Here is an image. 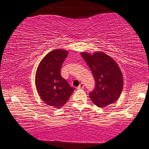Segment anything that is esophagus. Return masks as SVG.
<instances>
[{
    "mask_svg": "<svg viewBox=\"0 0 149 149\" xmlns=\"http://www.w3.org/2000/svg\"><path fill=\"white\" fill-rule=\"evenodd\" d=\"M84 88V85L82 83H81L80 84H79V86L77 88V89H83Z\"/></svg>",
    "mask_w": 149,
    "mask_h": 149,
    "instance_id": "34e87169",
    "label": "esophagus"
}]
</instances>
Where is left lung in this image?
<instances>
[{
  "mask_svg": "<svg viewBox=\"0 0 149 149\" xmlns=\"http://www.w3.org/2000/svg\"><path fill=\"white\" fill-rule=\"evenodd\" d=\"M95 79V88L89 94L98 107L114 103L118 99L123 86V75L116 61L103 52L93 54L81 53Z\"/></svg>",
  "mask_w": 149,
  "mask_h": 149,
  "instance_id": "obj_1",
  "label": "left lung"
}]
</instances>
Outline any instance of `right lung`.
I'll list each match as a JSON object with an SVG mask.
<instances>
[{
    "mask_svg": "<svg viewBox=\"0 0 149 149\" xmlns=\"http://www.w3.org/2000/svg\"><path fill=\"white\" fill-rule=\"evenodd\" d=\"M68 54L65 50L50 52L38 66L35 85L42 101L47 105L60 109L68 102L75 90L61 75V68Z\"/></svg>",
    "mask_w": 149,
    "mask_h": 149,
    "instance_id": "add662e5",
    "label": "right lung"
}]
</instances>
